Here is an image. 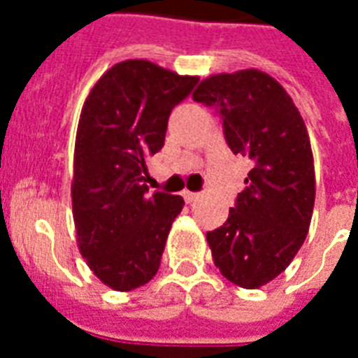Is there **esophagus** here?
<instances>
[{"label": "esophagus", "instance_id": "obj_1", "mask_svg": "<svg viewBox=\"0 0 358 358\" xmlns=\"http://www.w3.org/2000/svg\"><path fill=\"white\" fill-rule=\"evenodd\" d=\"M182 196H184V201L189 204V202H193L199 199V193H195V191H189V189H184L182 191Z\"/></svg>", "mask_w": 358, "mask_h": 358}]
</instances>
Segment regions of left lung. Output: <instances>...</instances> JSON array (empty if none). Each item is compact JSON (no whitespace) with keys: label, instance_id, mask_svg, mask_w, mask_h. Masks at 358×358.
<instances>
[{"label":"left lung","instance_id":"left-lung-1","mask_svg":"<svg viewBox=\"0 0 358 358\" xmlns=\"http://www.w3.org/2000/svg\"><path fill=\"white\" fill-rule=\"evenodd\" d=\"M193 100L215 108L230 150L252 162L229 219L206 239L224 278L260 288L289 266L310 227L316 178L305 120L282 85L255 69L210 76Z\"/></svg>","mask_w":358,"mask_h":358}]
</instances>
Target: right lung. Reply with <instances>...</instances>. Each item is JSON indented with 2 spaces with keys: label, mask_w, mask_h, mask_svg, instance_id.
<instances>
[{
  "label": "right lung",
  "mask_w": 358,
  "mask_h": 358,
  "mask_svg": "<svg viewBox=\"0 0 358 358\" xmlns=\"http://www.w3.org/2000/svg\"><path fill=\"white\" fill-rule=\"evenodd\" d=\"M196 83V76L128 59L111 66L83 103L72 180L78 247L91 271L117 292L156 275L184 208L180 195H148L145 157L162 150L169 115Z\"/></svg>",
  "instance_id": "1"
}]
</instances>
